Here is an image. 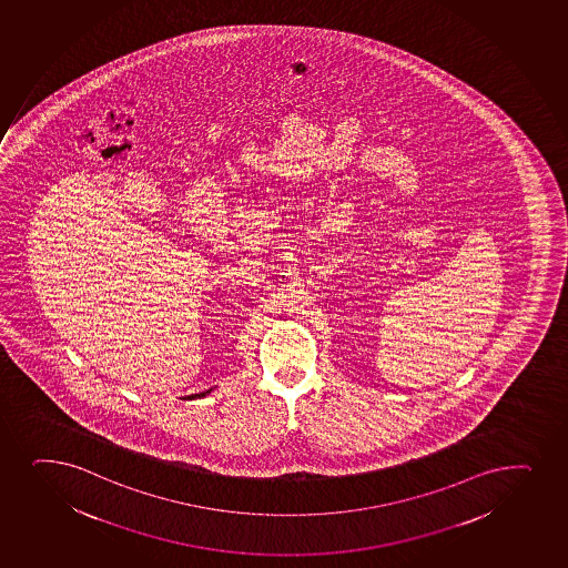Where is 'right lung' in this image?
Here are the masks:
<instances>
[{"label": "right lung", "mask_w": 568, "mask_h": 568, "mask_svg": "<svg viewBox=\"0 0 568 568\" xmlns=\"http://www.w3.org/2000/svg\"><path fill=\"white\" fill-rule=\"evenodd\" d=\"M210 393H211V389H207V390H204V393H200V395L191 396V398H200V396L210 395Z\"/></svg>", "instance_id": "add662e5"}]
</instances>
